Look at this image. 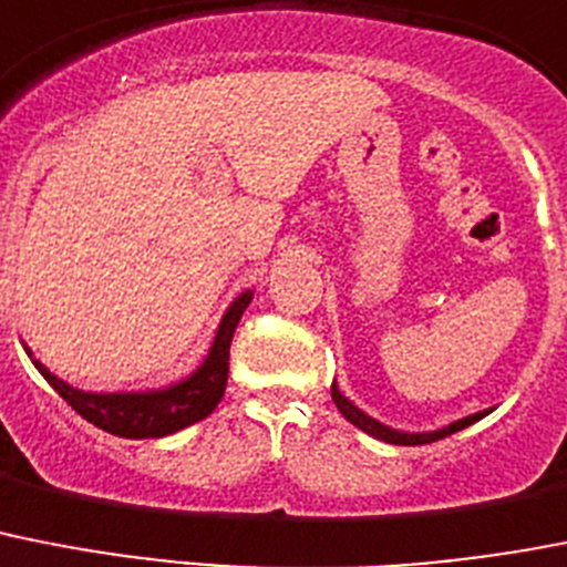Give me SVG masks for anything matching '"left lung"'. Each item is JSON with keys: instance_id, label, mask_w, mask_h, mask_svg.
Instances as JSON below:
<instances>
[{"instance_id": "1", "label": "left lung", "mask_w": 567, "mask_h": 567, "mask_svg": "<svg viewBox=\"0 0 567 567\" xmlns=\"http://www.w3.org/2000/svg\"><path fill=\"white\" fill-rule=\"evenodd\" d=\"M332 401H336V408L341 410V415L347 419L350 424H355L358 430H364L367 435H372V439H379V442H386V444H404V447H415V444H430V442H439V439H444V435H453L458 433V430L471 427V424H476L478 419H485L487 413H493L491 410H482V413H473V415H464V419H458V422H450L444 424V427L439 430H424V433H408V430H395L390 427V424L379 422V419H372V415H367L364 410L355 408L347 395L338 390V384H332Z\"/></svg>"}]
</instances>
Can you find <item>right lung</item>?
Masks as SVG:
<instances>
[{
  "mask_svg": "<svg viewBox=\"0 0 567 567\" xmlns=\"http://www.w3.org/2000/svg\"><path fill=\"white\" fill-rule=\"evenodd\" d=\"M255 289H244L237 295L229 309L224 312L217 323L215 341L209 352L203 358L197 370H192L186 379L174 381L168 386L157 390H117V393H91L80 390L53 375L42 361L33 358L28 350V358L33 367L42 372V379L62 395V399L91 424L111 435H123V439H163L188 424L203 422L212 410L220 404L226 393V379H229V343L235 336V327L246 307L251 303Z\"/></svg>",
  "mask_w": 567,
  "mask_h": 567,
  "instance_id": "add662e5",
  "label": "right lung"
}]
</instances>
